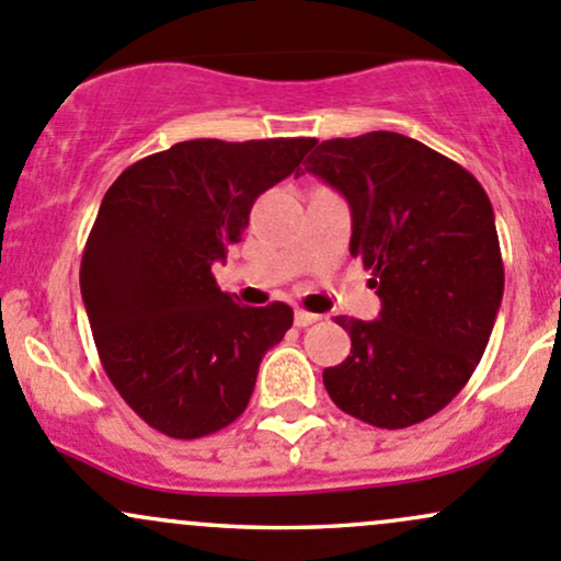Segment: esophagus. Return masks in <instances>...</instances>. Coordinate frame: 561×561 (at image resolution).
Segmentation results:
<instances>
[{"label":"esophagus","mask_w":561,"mask_h":561,"mask_svg":"<svg viewBox=\"0 0 561 561\" xmlns=\"http://www.w3.org/2000/svg\"><path fill=\"white\" fill-rule=\"evenodd\" d=\"M314 322H320V314H311V311L296 309V325L298 328H309V325H314Z\"/></svg>","instance_id":"obj_1"}]
</instances>
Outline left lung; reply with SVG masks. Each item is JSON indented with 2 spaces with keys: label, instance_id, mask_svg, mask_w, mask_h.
I'll list each match as a JSON object with an SVG mask.
<instances>
[{
  "label": "left lung",
  "instance_id": "8db88e82",
  "mask_svg": "<svg viewBox=\"0 0 561 561\" xmlns=\"http://www.w3.org/2000/svg\"><path fill=\"white\" fill-rule=\"evenodd\" d=\"M306 172L352 211V257L374 271V322L335 317L350 357L322 370L335 405L374 427H411L468 385L503 300L505 271L486 191L473 174L394 131L328 139Z\"/></svg>",
  "mask_w": 561,
  "mask_h": 561
}]
</instances>
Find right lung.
<instances>
[{
	"mask_svg": "<svg viewBox=\"0 0 561 561\" xmlns=\"http://www.w3.org/2000/svg\"><path fill=\"white\" fill-rule=\"evenodd\" d=\"M314 139H191L112 182L80 265V293L121 398L169 438H204L244 414L265 352L293 325L287 304L241 306L211 265L241 241L261 193Z\"/></svg>",
	"mask_w": 561,
	"mask_h": 561,
	"instance_id": "obj_1",
	"label": "right lung"
}]
</instances>
